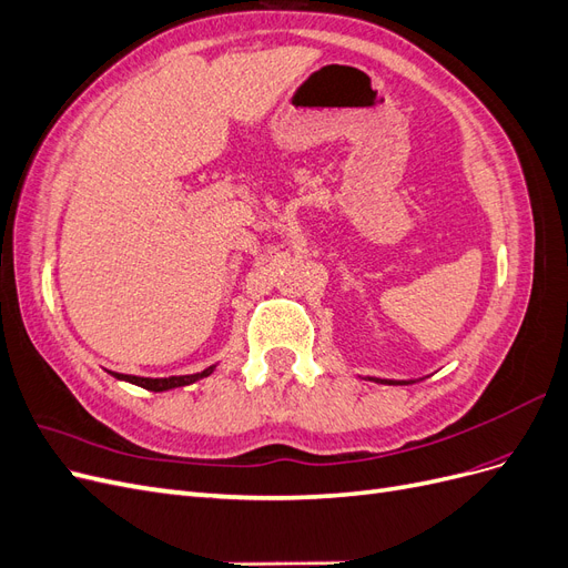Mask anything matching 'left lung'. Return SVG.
Instances as JSON below:
<instances>
[{
	"mask_svg": "<svg viewBox=\"0 0 568 568\" xmlns=\"http://www.w3.org/2000/svg\"><path fill=\"white\" fill-rule=\"evenodd\" d=\"M372 382H382V384H393V386H400V384H412V382H388V379H372Z\"/></svg>",
	"mask_w": 568,
	"mask_h": 568,
	"instance_id": "left-lung-1",
	"label": "left lung"
}]
</instances>
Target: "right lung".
Masks as SVG:
<instances>
[{"label": "right lung", "mask_w": 568, "mask_h": 568, "mask_svg": "<svg viewBox=\"0 0 568 568\" xmlns=\"http://www.w3.org/2000/svg\"><path fill=\"white\" fill-rule=\"evenodd\" d=\"M213 369H215V365L209 367V369H203V372H196V374L168 376V379H149V376H132V374H118V372H111V374L115 376V379H123V382H130V384H134V386H142V388H146V390L161 393V390H170V388H180V386L194 384V382L203 379V376H211Z\"/></svg>", "instance_id": "1"}]
</instances>
